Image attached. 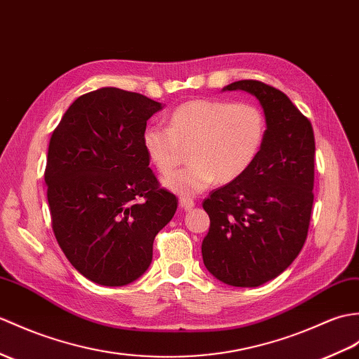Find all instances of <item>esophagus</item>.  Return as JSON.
<instances>
[{"mask_svg": "<svg viewBox=\"0 0 359 359\" xmlns=\"http://www.w3.org/2000/svg\"><path fill=\"white\" fill-rule=\"evenodd\" d=\"M179 205H180L182 210H185V211H189V210H193V208H194L193 198H188V197H180Z\"/></svg>", "mask_w": 359, "mask_h": 359, "instance_id": "esophagus-1", "label": "esophagus"}]
</instances>
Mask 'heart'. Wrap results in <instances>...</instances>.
Instances as JSON below:
<instances>
[{
    "label": "heart",
    "instance_id": "b5f03b06",
    "mask_svg": "<svg viewBox=\"0 0 359 359\" xmlns=\"http://www.w3.org/2000/svg\"><path fill=\"white\" fill-rule=\"evenodd\" d=\"M268 122L260 107L222 99H194L177 105L168 127L147 125L142 148L163 176L174 171L189 148L191 165L163 179V187L193 197L215 182L240 179L260 154Z\"/></svg>",
    "mask_w": 359,
    "mask_h": 359
}]
</instances>
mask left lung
I'll use <instances>...</instances> for the list:
<instances>
[{
    "instance_id": "obj_1",
    "label": "left lung",
    "mask_w": 359,
    "mask_h": 359,
    "mask_svg": "<svg viewBox=\"0 0 359 359\" xmlns=\"http://www.w3.org/2000/svg\"><path fill=\"white\" fill-rule=\"evenodd\" d=\"M223 90L255 96L268 133L251 168L205 198L211 224L202 255L217 280L257 287L286 271L306 241L313 205L315 137L309 119L283 91L252 79Z\"/></svg>"
}]
</instances>
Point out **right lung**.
I'll return each instance as SVG.
<instances>
[{"mask_svg": "<svg viewBox=\"0 0 359 359\" xmlns=\"http://www.w3.org/2000/svg\"><path fill=\"white\" fill-rule=\"evenodd\" d=\"M163 105L104 87L79 96L48 144L44 172L52 228L72 266L102 286L137 280L153 241L177 210L142 148L147 121Z\"/></svg>", "mask_w": 359, "mask_h": 359, "instance_id": "add662e5", "label": "right lung"}]
</instances>
